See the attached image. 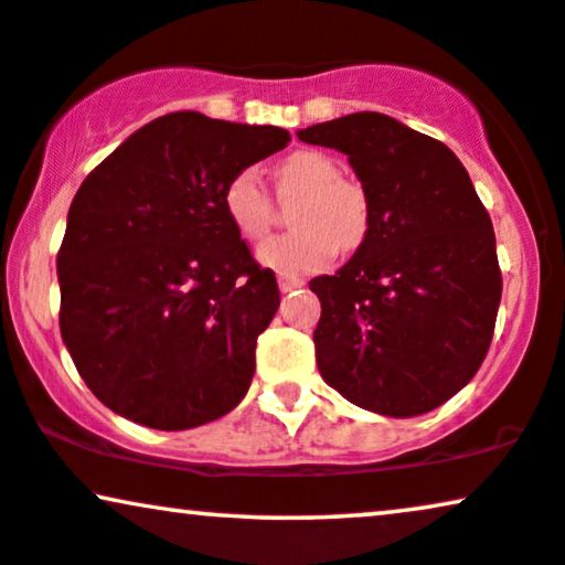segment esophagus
Segmentation results:
<instances>
[{"mask_svg":"<svg viewBox=\"0 0 565 565\" xmlns=\"http://www.w3.org/2000/svg\"><path fill=\"white\" fill-rule=\"evenodd\" d=\"M302 287V278H297V276H278V289L284 291V295H287V291H291V289H299Z\"/></svg>","mask_w":565,"mask_h":565,"instance_id":"1","label":"esophagus"}]
</instances>
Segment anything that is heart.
I'll return each mask as SVG.
<instances>
[{
    "label": "heart",
    "instance_id": "heart-1",
    "mask_svg": "<svg viewBox=\"0 0 565 565\" xmlns=\"http://www.w3.org/2000/svg\"><path fill=\"white\" fill-rule=\"evenodd\" d=\"M276 192L281 200H299L291 209L297 232L263 242L255 253L260 266L281 276L316 274L333 263L339 247L352 253L367 239L370 198L362 184L341 177L333 156L299 148L276 167ZM224 213L242 239L255 242L270 230L274 203L255 169H242L226 182Z\"/></svg>",
    "mask_w": 565,
    "mask_h": 565
}]
</instances>
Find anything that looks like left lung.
I'll return each instance as SVG.
<instances>
[{
	"instance_id": "left-lung-1",
	"label": "left lung",
	"mask_w": 565,
	"mask_h": 565,
	"mask_svg": "<svg viewBox=\"0 0 565 565\" xmlns=\"http://www.w3.org/2000/svg\"><path fill=\"white\" fill-rule=\"evenodd\" d=\"M347 153L370 198V232L335 276H318V370L385 417H417L472 381L488 354L501 268L463 163L440 140L377 111L297 132Z\"/></svg>"
}]
</instances>
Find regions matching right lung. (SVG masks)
<instances>
[{
  "mask_svg": "<svg viewBox=\"0 0 565 565\" xmlns=\"http://www.w3.org/2000/svg\"><path fill=\"white\" fill-rule=\"evenodd\" d=\"M289 140L281 127L174 111L85 177L56 255L60 331L111 412L190 430L245 398L278 287L221 195L237 171Z\"/></svg>",
  "mask_w": 565,
  "mask_h": 565,
  "instance_id": "add662e5",
  "label": "right lung"
}]
</instances>
